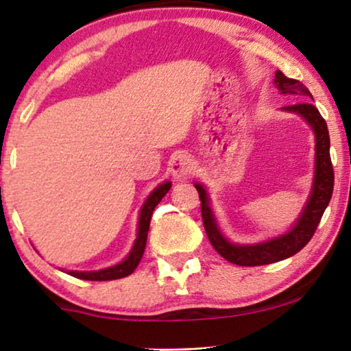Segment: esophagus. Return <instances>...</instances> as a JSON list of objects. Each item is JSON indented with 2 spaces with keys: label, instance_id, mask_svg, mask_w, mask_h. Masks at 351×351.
Wrapping results in <instances>:
<instances>
[{
  "label": "esophagus",
  "instance_id": "obj_1",
  "mask_svg": "<svg viewBox=\"0 0 351 351\" xmlns=\"http://www.w3.org/2000/svg\"><path fill=\"white\" fill-rule=\"evenodd\" d=\"M169 169L171 176L174 177V179L185 180L186 177L190 176L191 169H193V165H191L189 155H185V153H176L169 162Z\"/></svg>",
  "mask_w": 351,
  "mask_h": 351
}]
</instances>
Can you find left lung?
<instances>
[{
    "instance_id": "left-lung-1",
    "label": "left lung",
    "mask_w": 351,
    "mask_h": 351,
    "mask_svg": "<svg viewBox=\"0 0 351 351\" xmlns=\"http://www.w3.org/2000/svg\"><path fill=\"white\" fill-rule=\"evenodd\" d=\"M273 83H275L281 94H291L304 99V102L282 107L281 110L282 112L299 114V117L305 119L315 134L313 185H311L308 199H306L304 209H302L299 219L295 220L294 225L286 233L280 234V237L268 238L262 243L237 244L228 241L223 237V233L220 232L217 220H215V215L213 209H210V198L208 190H206L203 184L195 182V186L198 190L201 199L203 223L210 244L223 258H227L228 262L234 263V265L241 267H257L285 261V258L292 257L294 254L299 252L302 247H305V244L315 234V230L318 227L326 208H328L334 190V169L329 153L330 141L328 124H326L324 118L321 117L318 108L311 102H306L310 99L313 100L310 90L300 81L287 78L280 70H276Z\"/></svg>"
}]
</instances>
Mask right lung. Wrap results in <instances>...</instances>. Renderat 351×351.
Returning a JSON list of instances; mask_svg holds the SVG:
<instances>
[{"label":"right lung","mask_w":351,"mask_h":351,"mask_svg":"<svg viewBox=\"0 0 351 351\" xmlns=\"http://www.w3.org/2000/svg\"><path fill=\"white\" fill-rule=\"evenodd\" d=\"M171 182L166 180L156 186L155 190L152 191L150 195L147 196L145 203L142 204L141 208V214H138V225H137V238L134 241V246L131 249V252L128 254L126 258L123 262L117 263V265L108 267V268H102V270H95V271H75L70 270L69 273L71 276L80 278V280H89V281H110V280H119V278L129 276L131 273L136 270L138 262L143 256V251H145V244H147V234H148V228H150V220H152V214L158 203L165 198V195L171 190Z\"/></svg>","instance_id":"right-lung-1"}]
</instances>
